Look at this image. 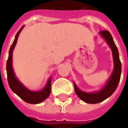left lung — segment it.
<instances>
[{"mask_svg":"<svg viewBox=\"0 0 128 128\" xmlns=\"http://www.w3.org/2000/svg\"><path fill=\"white\" fill-rule=\"evenodd\" d=\"M100 34L106 40V42H108L112 49L114 63V68L113 73L110 78V79L108 80V82L105 84L104 88L96 93L90 94V93L82 92L78 89L76 84H74L75 92L76 93L77 96L82 100L84 101L86 103H90V104H96V103L100 102L105 100L106 98H108V97H110L117 88L118 84L120 81V74H121V63L119 59L118 50L116 46L114 44V40L111 35L110 32L108 30H102V31H100Z\"/></svg>","mask_w":128,"mask_h":128,"instance_id":"8db88e82","label":"left lung"}]
</instances>
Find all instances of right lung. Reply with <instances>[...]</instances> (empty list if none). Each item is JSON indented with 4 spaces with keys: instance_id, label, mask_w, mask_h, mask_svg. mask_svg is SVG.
<instances>
[{
    "instance_id": "obj_1",
    "label": "right lung",
    "mask_w": 128,
    "mask_h": 128,
    "mask_svg": "<svg viewBox=\"0 0 128 128\" xmlns=\"http://www.w3.org/2000/svg\"><path fill=\"white\" fill-rule=\"evenodd\" d=\"M24 26L18 30L17 34H16L15 39L13 44H12L11 48L9 51V57L7 61V75H8V81L10 87L11 88L12 92H14L17 96H18L22 100L30 104H37L41 102L44 101L46 98L48 97L49 94L51 91V78H49L47 84H46L44 88L40 91L32 92L25 87L24 84L20 82L15 76L13 68H12V52L14 50L15 45L17 42L18 36L20 34V31L23 29Z\"/></svg>"
}]
</instances>
